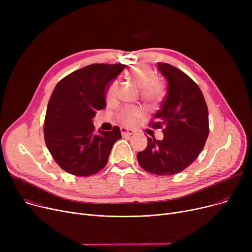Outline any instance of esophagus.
I'll use <instances>...</instances> for the list:
<instances>
[{"mask_svg":"<svg viewBox=\"0 0 252 252\" xmlns=\"http://www.w3.org/2000/svg\"><path fill=\"white\" fill-rule=\"evenodd\" d=\"M121 131H122V135L123 136H130V135H134L135 134L133 130L127 129L126 127H121Z\"/></svg>","mask_w":252,"mask_h":252,"instance_id":"obj_1","label":"esophagus"}]
</instances>
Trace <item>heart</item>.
Wrapping results in <instances>:
<instances>
[{
	"instance_id": "obj_1",
	"label": "heart",
	"mask_w": 252,
	"mask_h": 252,
	"mask_svg": "<svg viewBox=\"0 0 252 252\" xmlns=\"http://www.w3.org/2000/svg\"><path fill=\"white\" fill-rule=\"evenodd\" d=\"M127 77L141 89V97L145 102L155 104L161 100L164 93L163 85L161 82L154 79V74L149 67H146V66H137V67L128 70ZM116 91L117 81H112L107 89H106V101L111 102L115 98ZM142 116L143 112L138 107H126L118 113L119 121L128 126L136 125V123Z\"/></svg>"
}]
</instances>
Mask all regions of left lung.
I'll return each instance as SVG.
<instances>
[{"label":"left lung","instance_id":"left-lung-1","mask_svg":"<svg viewBox=\"0 0 252 252\" xmlns=\"http://www.w3.org/2000/svg\"><path fill=\"white\" fill-rule=\"evenodd\" d=\"M157 67L166 78L167 93L149 126L163 128V139L147 137V147L137 158L150 174L173 176L202 151L209 133L208 109L201 90L186 73L167 63L158 62Z\"/></svg>","mask_w":252,"mask_h":252}]
</instances>
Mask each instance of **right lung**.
<instances>
[{
    "instance_id": "obj_1",
    "label": "right lung",
    "mask_w": 252,
    "mask_h": 252,
    "mask_svg": "<svg viewBox=\"0 0 252 252\" xmlns=\"http://www.w3.org/2000/svg\"><path fill=\"white\" fill-rule=\"evenodd\" d=\"M125 67V64H91L62 78L53 91L44 124L45 142L66 173L78 177L97 174L122 138L118 126L95 133L93 118L106 106V89Z\"/></svg>"
}]
</instances>
